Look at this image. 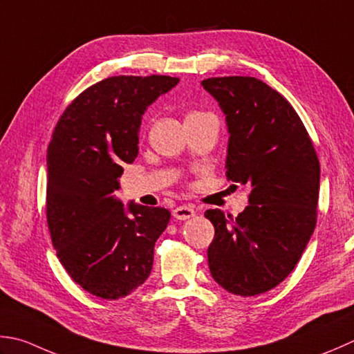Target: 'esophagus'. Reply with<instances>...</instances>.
Returning <instances> with one entry per match:
<instances>
[{
    "instance_id": "1",
    "label": "esophagus",
    "mask_w": 354,
    "mask_h": 354,
    "mask_svg": "<svg viewBox=\"0 0 354 354\" xmlns=\"http://www.w3.org/2000/svg\"><path fill=\"white\" fill-rule=\"evenodd\" d=\"M196 214L195 209L190 205H179L176 207L175 210H173V218H176L179 221H185V219H190Z\"/></svg>"
}]
</instances>
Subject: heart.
I'll return each instance as SVG.
<instances>
[{
  "mask_svg": "<svg viewBox=\"0 0 354 354\" xmlns=\"http://www.w3.org/2000/svg\"><path fill=\"white\" fill-rule=\"evenodd\" d=\"M190 115H192V113H190Z\"/></svg>",
  "mask_w": 354,
  "mask_h": 354,
  "instance_id": "b5f03b06",
  "label": "heart"
}]
</instances>
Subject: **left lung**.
I'll return each instance as SVG.
<instances>
[{"label":"left lung","mask_w":354,"mask_h":354,"mask_svg":"<svg viewBox=\"0 0 354 354\" xmlns=\"http://www.w3.org/2000/svg\"><path fill=\"white\" fill-rule=\"evenodd\" d=\"M201 86L225 116V175L250 189L236 218L205 212L214 227L210 273L232 295L266 293L292 273L313 234L319 161L301 118L266 82L224 76Z\"/></svg>","instance_id":"1"}]
</instances>
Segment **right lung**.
I'll return each instance as SVG.
<instances>
[{"instance_id": "add662e5", "label": "right lung", "mask_w": 354, "mask_h": 354, "mask_svg": "<svg viewBox=\"0 0 354 354\" xmlns=\"http://www.w3.org/2000/svg\"><path fill=\"white\" fill-rule=\"evenodd\" d=\"M179 78L112 76L84 90L55 127L47 149V224L71 278L102 299L145 282L170 212L115 196L121 165L138 156L142 115Z\"/></svg>"}]
</instances>
